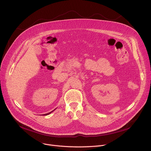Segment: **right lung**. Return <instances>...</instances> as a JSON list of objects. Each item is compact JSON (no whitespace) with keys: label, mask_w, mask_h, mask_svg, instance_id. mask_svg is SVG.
I'll list each match as a JSON object with an SVG mask.
<instances>
[{"label":"right lung","mask_w":151,"mask_h":151,"mask_svg":"<svg viewBox=\"0 0 151 151\" xmlns=\"http://www.w3.org/2000/svg\"><path fill=\"white\" fill-rule=\"evenodd\" d=\"M55 110V109H54ZM54 111H51V112H49V113H48V114H44V115H49V114H50L51 112H52Z\"/></svg>","instance_id":"right-lung-1"}]
</instances>
